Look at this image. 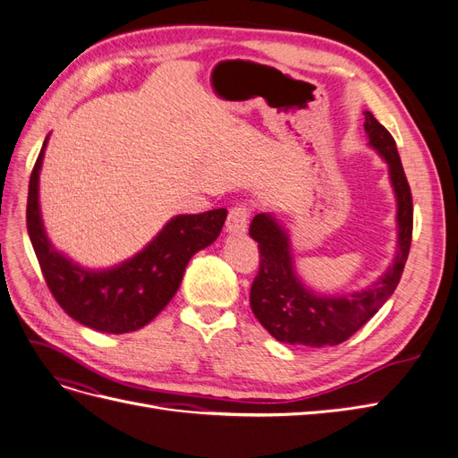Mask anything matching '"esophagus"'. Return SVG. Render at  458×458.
<instances>
[{
    "label": "esophagus",
    "instance_id": "esophagus-1",
    "mask_svg": "<svg viewBox=\"0 0 458 458\" xmlns=\"http://www.w3.org/2000/svg\"><path fill=\"white\" fill-rule=\"evenodd\" d=\"M248 217H250V210L246 204H237L229 210L225 229L229 234H244L248 229Z\"/></svg>",
    "mask_w": 458,
    "mask_h": 458
}]
</instances>
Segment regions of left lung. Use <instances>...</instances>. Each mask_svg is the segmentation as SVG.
<instances>
[{
    "instance_id": "left-lung-1",
    "label": "left lung",
    "mask_w": 458,
    "mask_h": 458,
    "mask_svg": "<svg viewBox=\"0 0 458 458\" xmlns=\"http://www.w3.org/2000/svg\"><path fill=\"white\" fill-rule=\"evenodd\" d=\"M369 147L386 160L397 202V250L392 266L370 286L352 294L325 296L301 283L294 269L288 231L271 214L252 219L250 237L259 248V271L250 288V306L261 327L284 344L311 348L348 340L394 294L403 275L412 237V197L394 137L365 110Z\"/></svg>"
}]
</instances>
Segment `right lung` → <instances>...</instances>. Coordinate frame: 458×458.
Wrapping results in <instances>:
<instances>
[{
    "instance_id": "obj_1",
    "label": "right lung",
    "mask_w": 458,
    "mask_h": 458,
    "mask_svg": "<svg viewBox=\"0 0 458 458\" xmlns=\"http://www.w3.org/2000/svg\"><path fill=\"white\" fill-rule=\"evenodd\" d=\"M47 140L30 175L26 227L53 298L74 321L106 335L148 325L175 296L189 259L219 237L227 210L175 216L133 258L108 269L81 267L51 244L41 221L39 170Z\"/></svg>"
}]
</instances>
